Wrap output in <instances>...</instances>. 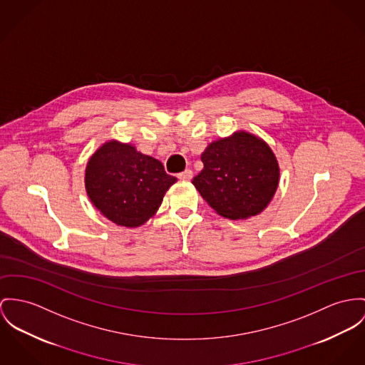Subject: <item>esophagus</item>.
Segmentation results:
<instances>
[{
  "mask_svg": "<svg viewBox=\"0 0 365 365\" xmlns=\"http://www.w3.org/2000/svg\"><path fill=\"white\" fill-rule=\"evenodd\" d=\"M178 178H179L180 180H190V179L193 178V170H192V169H186V170L180 172V173L178 175Z\"/></svg>",
  "mask_w": 365,
  "mask_h": 365,
  "instance_id": "esophagus-1",
  "label": "esophagus"
}]
</instances>
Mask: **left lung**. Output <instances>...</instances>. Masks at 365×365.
<instances>
[{
	"label": "left lung",
	"instance_id": "left-lung-1",
	"mask_svg": "<svg viewBox=\"0 0 365 365\" xmlns=\"http://www.w3.org/2000/svg\"><path fill=\"white\" fill-rule=\"evenodd\" d=\"M202 170L192 183L220 215L246 220L269 204L279 183L271 147L247 132L212 141L201 154Z\"/></svg>",
	"mask_w": 365,
	"mask_h": 365
}]
</instances>
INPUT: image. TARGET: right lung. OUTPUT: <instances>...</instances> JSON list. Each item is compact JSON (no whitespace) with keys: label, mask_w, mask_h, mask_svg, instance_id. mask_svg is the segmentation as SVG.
<instances>
[{"label":"right lung","mask_w":365,"mask_h":365,"mask_svg":"<svg viewBox=\"0 0 365 365\" xmlns=\"http://www.w3.org/2000/svg\"><path fill=\"white\" fill-rule=\"evenodd\" d=\"M164 165L126 143H104L86 167V192L94 207L113 224L136 227L160 208L176 182Z\"/></svg>","instance_id":"1"}]
</instances>
